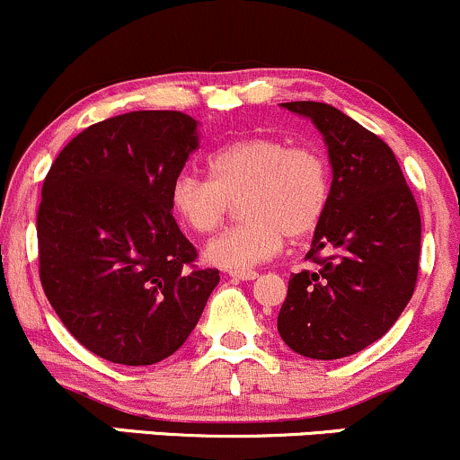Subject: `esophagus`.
<instances>
[{
    "label": "esophagus",
    "mask_w": 460,
    "mask_h": 460,
    "mask_svg": "<svg viewBox=\"0 0 460 460\" xmlns=\"http://www.w3.org/2000/svg\"><path fill=\"white\" fill-rule=\"evenodd\" d=\"M230 276H234L239 280H254L259 274L254 270H230Z\"/></svg>",
    "instance_id": "obj_1"
}]
</instances>
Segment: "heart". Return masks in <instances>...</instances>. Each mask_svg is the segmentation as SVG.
Returning a JSON list of instances; mask_svg holds the SVG:
<instances>
[{"label": "heart", "mask_w": 460, "mask_h": 460, "mask_svg": "<svg viewBox=\"0 0 460 460\" xmlns=\"http://www.w3.org/2000/svg\"><path fill=\"white\" fill-rule=\"evenodd\" d=\"M210 180L180 172L171 206L197 234H210L241 199L243 224L206 245V259L226 270H245L279 254L285 234L307 236L324 219L331 201L329 157L315 145L285 137L248 136L208 157Z\"/></svg>", "instance_id": "1"}]
</instances>
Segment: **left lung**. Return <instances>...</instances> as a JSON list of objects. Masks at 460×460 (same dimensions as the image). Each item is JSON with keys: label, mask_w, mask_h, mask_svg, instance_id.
<instances>
[{"label": "left lung", "mask_w": 460, "mask_h": 460, "mask_svg": "<svg viewBox=\"0 0 460 460\" xmlns=\"http://www.w3.org/2000/svg\"><path fill=\"white\" fill-rule=\"evenodd\" d=\"M314 120L329 149L333 181L324 219L289 279L279 333L291 350L340 359L377 342L412 298L421 254V217L394 153L335 107L283 102Z\"/></svg>", "instance_id": "8db88e82"}]
</instances>
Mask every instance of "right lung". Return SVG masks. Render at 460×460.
Returning <instances> with one entry per match:
<instances>
[{
  "instance_id": "obj_1",
  "label": "right lung",
  "mask_w": 460,
  "mask_h": 460,
  "mask_svg": "<svg viewBox=\"0 0 460 460\" xmlns=\"http://www.w3.org/2000/svg\"><path fill=\"white\" fill-rule=\"evenodd\" d=\"M197 149L181 111H129L87 127L57 155L37 210L39 279L87 350L125 367L175 353L219 270L197 268L171 186Z\"/></svg>"
}]
</instances>
